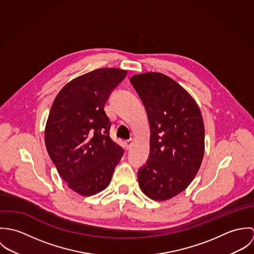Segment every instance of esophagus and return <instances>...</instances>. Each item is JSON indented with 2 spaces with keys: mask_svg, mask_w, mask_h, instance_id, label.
<instances>
[{
  "mask_svg": "<svg viewBox=\"0 0 254 254\" xmlns=\"http://www.w3.org/2000/svg\"><path fill=\"white\" fill-rule=\"evenodd\" d=\"M134 144V140L133 139H130V140H127L125 141V145H126V148L127 149H130L131 146Z\"/></svg>",
  "mask_w": 254,
  "mask_h": 254,
  "instance_id": "obj_1",
  "label": "esophagus"
}]
</instances>
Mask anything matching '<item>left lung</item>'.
<instances>
[{
    "label": "left lung",
    "instance_id": "obj_1",
    "mask_svg": "<svg viewBox=\"0 0 254 254\" xmlns=\"http://www.w3.org/2000/svg\"><path fill=\"white\" fill-rule=\"evenodd\" d=\"M130 82L145 106L150 126L149 156L138 171L139 185L153 200L180 193L193 180L204 154V125L190 95L158 72L134 75Z\"/></svg>",
    "mask_w": 254,
    "mask_h": 254
}]
</instances>
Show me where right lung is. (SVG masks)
Segmentation results:
<instances>
[{
  "label": "right lung",
  "instance_id": "add662e5",
  "mask_svg": "<svg viewBox=\"0 0 254 254\" xmlns=\"http://www.w3.org/2000/svg\"><path fill=\"white\" fill-rule=\"evenodd\" d=\"M118 68H99L67 83L56 97L45 129L48 153L61 177L81 195L109 186L124 150L109 136L105 105L126 77Z\"/></svg>",
  "mask_w": 254,
  "mask_h": 254
}]
</instances>
